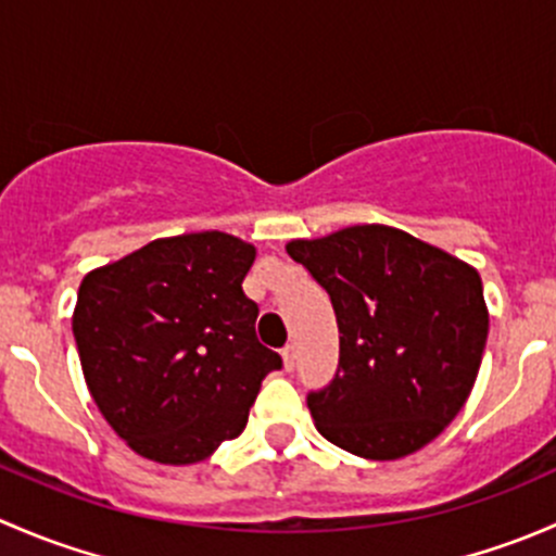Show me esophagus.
Returning a JSON list of instances; mask_svg holds the SVG:
<instances>
[{
	"label": "esophagus",
	"instance_id": "obj_1",
	"mask_svg": "<svg viewBox=\"0 0 556 556\" xmlns=\"http://www.w3.org/2000/svg\"><path fill=\"white\" fill-rule=\"evenodd\" d=\"M295 357H299V352H295V344L285 346L282 361H285V368H288V371H293V368H295Z\"/></svg>",
	"mask_w": 556,
	"mask_h": 556
}]
</instances>
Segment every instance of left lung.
<instances>
[{
  "label": "left lung",
  "instance_id": "left-lung-1",
  "mask_svg": "<svg viewBox=\"0 0 556 556\" xmlns=\"http://www.w3.org/2000/svg\"><path fill=\"white\" fill-rule=\"evenodd\" d=\"M288 252L330 295L341 333L333 379L306 395L319 433L368 459L422 450L479 374L490 330L479 274L390 226L295 239Z\"/></svg>",
  "mask_w": 556,
  "mask_h": 556
}]
</instances>
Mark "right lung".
Masks as SVG:
<instances>
[{
    "mask_svg": "<svg viewBox=\"0 0 556 556\" xmlns=\"http://www.w3.org/2000/svg\"><path fill=\"white\" fill-rule=\"evenodd\" d=\"M255 247L220 231L155 239L88 274L72 317L88 390L142 457L190 465L237 439L282 357L255 336Z\"/></svg>",
    "mask_w": 556,
    "mask_h": 556,
    "instance_id": "1",
    "label": "right lung"
}]
</instances>
